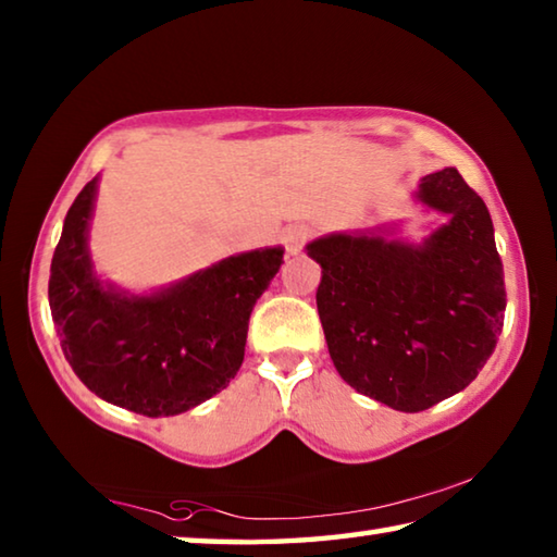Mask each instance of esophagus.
<instances>
[{
	"mask_svg": "<svg viewBox=\"0 0 557 557\" xmlns=\"http://www.w3.org/2000/svg\"><path fill=\"white\" fill-rule=\"evenodd\" d=\"M309 235H312V228L305 223H297V225H289V228H285V233H282V245H285L287 256H297V252L305 248Z\"/></svg>",
	"mask_w": 557,
	"mask_h": 557,
	"instance_id": "esophagus-1",
	"label": "esophagus"
}]
</instances>
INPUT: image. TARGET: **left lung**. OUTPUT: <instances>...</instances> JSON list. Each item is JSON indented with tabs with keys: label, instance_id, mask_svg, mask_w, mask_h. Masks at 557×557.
<instances>
[{
	"label": "left lung",
	"instance_id": "obj_1",
	"mask_svg": "<svg viewBox=\"0 0 557 557\" xmlns=\"http://www.w3.org/2000/svg\"><path fill=\"white\" fill-rule=\"evenodd\" d=\"M420 201L449 215L422 245L326 235L317 309L342 379L393 410L420 412L476 379L504 326V265L486 203L455 166L428 174Z\"/></svg>",
	"mask_w": 557,
	"mask_h": 557
}]
</instances>
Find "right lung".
Wrapping results in <instances>:
<instances>
[{
    "instance_id": "right-lung-1",
    "label": "right lung",
    "mask_w": 557,
    "mask_h": 557,
    "mask_svg": "<svg viewBox=\"0 0 557 557\" xmlns=\"http://www.w3.org/2000/svg\"><path fill=\"white\" fill-rule=\"evenodd\" d=\"M98 178L75 196L55 245L49 305L65 361L102 400L159 418L209 400L238 373L250 312L282 248L225 258L149 297L106 287L88 256Z\"/></svg>"
}]
</instances>
